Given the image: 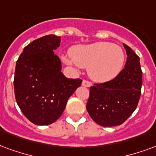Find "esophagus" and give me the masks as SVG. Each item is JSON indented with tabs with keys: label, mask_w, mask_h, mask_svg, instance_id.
<instances>
[{
	"label": "esophagus",
	"mask_w": 156,
	"mask_h": 156,
	"mask_svg": "<svg viewBox=\"0 0 156 156\" xmlns=\"http://www.w3.org/2000/svg\"><path fill=\"white\" fill-rule=\"evenodd\" d=\"M82 85H83V87H89L92 86V83L89 81H87V80H83V83H82Z\"/></svg>",
	"instance_id": "1"
}]
</instances>
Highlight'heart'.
<instances>
[{
    "instance_id": "1",
    "label": "heart",
    "mask_w": 156,
    "mask_h": 156,
    "mask_svg": "<svg viewBox=\"0 0 156 156\" xmlns=\"http://www.w3.org/2000/svg\"><path fill=\"white\" fill-rule=\"evenodd\" d=\"M69 65L88 69L90 78L96 82L110 81L122 71L125 53L122 47L109 42L80 44L70 49V58L63 56Z\"/></svg>"
}]
</instances>
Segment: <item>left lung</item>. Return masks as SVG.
<instances>
[{"label": "left lung", "instance_id": "8db88e82", "mask_svg": "<svg viewBox=\"0 0 156 156\" xmlns=\"http://www.w3.org/2000/svg\"><path fill=\"white\" fill-rule=\"evenodd\" d=\"M123 46L127 55L125 68L112 80L90 87L87 112L101 126L122 124L136 110L140 97L142 71L140 58L129 46Z\"/></svg>", "mask_w": 156, "mask_h": 156}]
</instances>
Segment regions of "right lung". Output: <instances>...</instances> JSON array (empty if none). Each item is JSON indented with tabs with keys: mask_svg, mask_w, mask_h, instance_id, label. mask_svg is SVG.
Here are the masks:
<instances>
[{
	"mask_svg": "<svg viewBox=\"0 0 156 156\" xmlns=\"http://www.w3.org/2000/svg\"><path fill=\"white\" fill-rule=\"evenodd\" d=\"M61 38L49 34L25 46L16 65L14 89L16 100L25 117L39 126L57 121L67 101L82 80L66 78L54 50Z\"/></svg>",
	"mask_w": 156,
	"mask_h": 156,
	"instance_id": "1",
	"label": "right lung"
}]
</instances>
